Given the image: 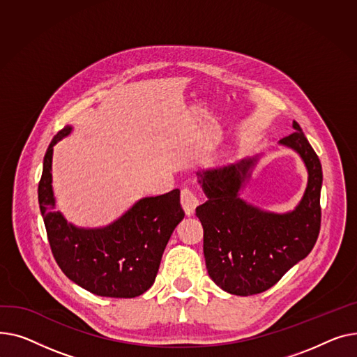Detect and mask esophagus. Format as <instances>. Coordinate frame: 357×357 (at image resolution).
Instances as JSON below:
<instances>
[{"label":"esophagus","instance_id":"obj_1","mask_svg":"<svg viewBox=\"0 0 357 357\" xmlns=\"http://www.w3.org/2000/svg\"><path fill=\"white\" fill-rule=\"evenodd\" d=\"M180 202H181V206H183L187 216H192L195 213V211H196V207L200 203L199 197L196 196V193L192 192V190H188V188H184V190L181 192Z\"/></svg>","mask_w":357,"mask_h":357}]
</instances>
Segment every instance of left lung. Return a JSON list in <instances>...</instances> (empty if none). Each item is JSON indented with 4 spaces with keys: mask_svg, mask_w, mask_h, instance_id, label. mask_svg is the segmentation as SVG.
<instances>
[{
    "mask_svg": "<svg viewBox=\"0 0 357 357\" xmlns=\"http://www.w3.org/2000/svg\"><path fill=\"white\" fill-rule=\"evenodd\" d=\"M280 144L294 150L307 173L305 192L294 211L274 213L248 203L241 192L259 155L222 169L197 172L207 202L196 207L203 226L208 277L234 296H254L275 285L316 245L321 223V164L300 125Z\"/></svg>",
    "mask_w": 357,
    "mask_h": 357,
    "instance_id": "obj_1",
    "label": "left lung"
}]
</instances>
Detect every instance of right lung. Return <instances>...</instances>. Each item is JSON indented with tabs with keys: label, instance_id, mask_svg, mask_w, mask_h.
<instances>
[{
	"label": "right lung",
	"instance_id": "right-lung-1",
	"mask_svg": "<svg viewBox=\"0 0 357 357\" xmlns=\"http://www.w3.org/2000/svg\"><path fill=\"white\" fill-rule=\"evenodd\" d=\"M72 130L68 125L52 139L38 183L40 212L53 257L70 281L95 296L138 297L154 284L167 242L184 218L180 190L142 197L107 226H75L54 211L52 187L53 146Z\"/></svg>",
	"mask_w": 357,
	"mask_h": 357
}]
</instances>
